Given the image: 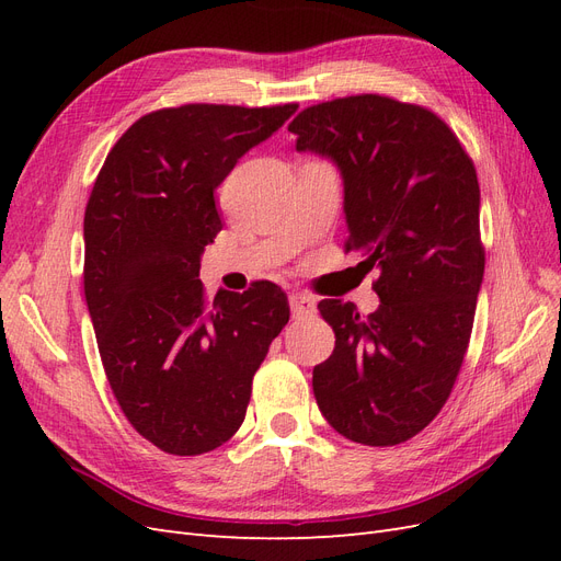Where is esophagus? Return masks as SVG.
<instances>
[{
    "label": "esophagus",
    "mask_w": 561,
    "mask_h": 561,
    "mask_svg": "<svg viewBox=\"0 0 561 561\" xmlns=\"http://www.w3.org/2000/svg\"><path fill=\"white\" fill-rule=\"evenodd\" d=\"M290 309H293L295 318L313 316L316 313V299L309 297L307 293H293L290 295Z\"/></svg>",
    "instance_id": "obj_1"
}]
</instances>
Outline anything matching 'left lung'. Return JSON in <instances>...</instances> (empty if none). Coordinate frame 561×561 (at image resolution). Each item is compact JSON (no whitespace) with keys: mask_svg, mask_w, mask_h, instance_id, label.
<instances>
[{"mask_svg":"<svg viewBox=\"0 0 561 561\" xmlns=\"http://www.w3.org/2000/svg\"><path fill=\"white\" fill-rule=\"evenodd\" d=\"M287 130L297 151L336 165L346 252L379 274L375 313L318 304L336 336L313 367L318 410L353 443L400 445L443 410L470 342L484 276L478 173L443 118L375 93L307 107Z\"/></svg>","mask_w":561,"mask_h":561,"instance_id":"8db88e82","label":"left lung"}]
</instances>
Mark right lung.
<instances>
[{"instance_id":"obj_1","label":"right lung","mask_w":561,"mask_h":561,"mask_svg":"<svg viewBox=\"0 0 561 561\" xmlns=\"http://www.w3.org/2000/svg\"><path fill=\"white\" fill-rule=\"evenodd\" d=\"M297 105H182L138 118L105 159L83 215V295L112 393L161 451L196 456L241 428L252 377L290 320L278 285L206 299L201 254L215 190Z\"/></svg>"}]
</instances>
